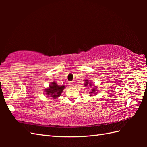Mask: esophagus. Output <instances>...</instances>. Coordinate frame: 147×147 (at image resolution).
Listing matches in <instances>:
<instances>
[{"mask_svg":"<svg viewBox=\"0 0 147 147\" xmlns=\"http://www.w3.org/2000/svg\"><path fill=\"white\" fill-rule=\"evenodd\" d=\"M68 83H69V85L70 87H72L74 86V83L73 82H69Z\"/></svg>","mask_w":147,"mask_h":147,"instance_id":"esophagus-1","label":"esophagus"}]
</instances>
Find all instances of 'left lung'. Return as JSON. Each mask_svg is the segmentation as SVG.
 I'll return each mask as SVG.
<instances>
[{
  "mask_svg": "<svg viewBox=\"0 0 147 147\" xmlns=\"http://www.w3.org/2000/svg\"><path fill=\"white\" fill-rule=\"evenodd\" d=\"M85 85H85V86H92V83L91 82H89L88 80H85ZM96 86H95V87H94V88L92 89V92H89L90 95H93V94H96Z\"/></svg>",
  "mask_w": 147,
  "mask_h": 147,
  "instance_id": "8db88e82",
  "label": "left lung"
}]
</instances>
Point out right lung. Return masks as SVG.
<instances>
[{
  "label": "right lung",
  "mask_w": 147,
  "mask_h": 147,
  "mask_svg": "<svg viewBox=\"0 0 147 147\" xmlns=\"http://www.w3.org/2000/svg\"><path fill=\"white\" fill-rule=\"evenodd\" d=\"M65 87V86L64 85H58L57 83L52 82L49 85V88L45 89L44 92H45V95L55 99L61 95Z\"/></svg>",
  "instance_id": "obj_1"
}]
</instances>
